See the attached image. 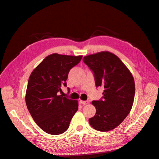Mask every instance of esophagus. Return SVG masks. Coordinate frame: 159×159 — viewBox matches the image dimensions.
Returning a JSON list of instances; mask_svg holds the SVG:
<instances>
[{"label":"esophagus","instance_id":"34e87169","mask_svg":"<svg viewBox=\"0 0 159 159\" xmlns=\"http://www.w3.org/2000/svg\"><path fill=\"white\" fill-rule=\"evenodd\" d=\"M80 102L81 104H83V105H87V104H88V103H89L88 101H82V100H80Z\"/></svg>","mask_w":159,"mask_h":159}]
</instances>
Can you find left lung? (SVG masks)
<instances>
[{
	"label": "left lung",
	"instance_id": "left-lung-1",
	"mask_svg": "<svg viewBox=\"0 0 159 159\" xmlns=\"http://www.w3.org/2000/svg\"><path fill=\"white\" fill-rule=\"evenodd\" d=\"M83 60L93 72L96 87L104 88L102 99L92 102L96 113L89 124L97 131H109L131 111L135 92L133 77L122 61L107 51L86 56Z\"/></svg>",
	"mask_w": 159,
	"mask_h": 159
}]
</instances>
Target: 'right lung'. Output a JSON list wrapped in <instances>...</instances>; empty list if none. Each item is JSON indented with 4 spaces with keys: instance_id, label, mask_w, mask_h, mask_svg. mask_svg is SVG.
I'll use <instances>...</instances> for the list:
<instances>
[{
    "instance_id": "1",
    "label": "right lung",
    "mask_w": 159,
    "mask_h": 159,
    "mask_svg": "<svg viewBox=\"0 0 159 159\" xmlns=\"http://www.w3.org/2000/svg\"><path fill=\"white\" fill-rule=\"evenodd\" d=\"M82 56L52 54L32 71L28 80L25 100L34 121L43 131L60 134L68 129L78 109V102L58 95L66 87L70 70L79 64Z\"/></svg>"
}]
</instances>
